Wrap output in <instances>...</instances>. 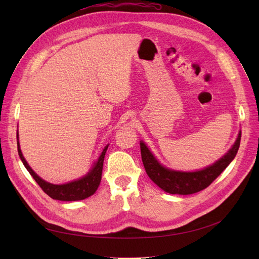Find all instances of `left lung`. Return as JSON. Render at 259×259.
<instances>
[{"label": "left lung", "mask_w": 259, "mask_h": 259, "mask_svg": "<svg viewBox=\"0 0 259 259\" xmlns=\"http://www.w3.org/2000/svg\"><path fill=\"white\" fill-rule=\"evenodd\" d=\"M240 142L241 131L239 132L237 140L224 156L211 165L194 171L175 170L163 166L143 140L140 142V151H142V159L147 175L156 186L167 193L186 195L205 189L213 183L237 155Z\"/></svg>", "instance_id": "obj_1"}]
</instances>
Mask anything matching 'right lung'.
<instances>
[{
  "instance_id": "1",
  "label": "right lung",
  "mask_w": 259,
  "mask_h": 259,
  "mask_svg": "<svg viewBox=\"0 0 259 259\" xmlns=\"http://www.w3.org/2000/svg\"><path fill=\"white\" fill-rule=\"evenodd\" d=\"M107 145L103 152L100 153L99 158L97 161L94 162L92 168L88 171V174L84 175L83 177L72 180V182H69L67 184H61V185H55L45 182L38 176L35 171L30 167L28 162L26 161L25 156L22 155L20 145H19V135L17 131V148H18V154L23 165L28 169L30 175L33 177V179L37 183V185L42 188V190L50 195V197L54 200H59V201H80L84 200L86 198L91 197L94 193L96 192L98 189V186L101 180V174H103V166H104V159L108 149Z\"/></svg>"
}]
</instances>
